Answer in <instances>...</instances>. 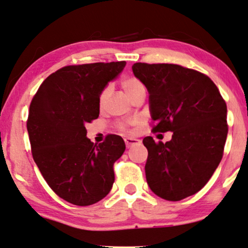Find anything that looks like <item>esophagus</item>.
Listing matches in <instances>:
<instances>
[{
	"instance_id": "34e87169",
	"label": "esophagus",
	"mask_w": 248,
	"mask_h": 248,
	"mask_svg": "<svg viewBox=\"0 0 248 248\" xmlns=\"http://www.w3.org/2000/svg\"><path fill=\"white\" fill-rule=\"evenodd\" d=\"M124 143H126L127 148H130L137 144V143H140V141L137 139H133V137H127V139H124Z\"/></svg>"
}]
</instances>
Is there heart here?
Masks as SVG:
<instances>
[{
    "mask_svg": "<svg viewBox=\"0 0 248 248\" xmlns=\"http://www.w3.org/2000/svg\"><path fill=\"white\" fill-rule=\"evenodd\" d=\"M121 86L130 99H133L135 95L142 93V92H145V86L142 83V80L134 76L124 77L121 79ZM108 95L109 88L107 86V88H104L100 91L99 95H98V104H99L100 107L104 106V104L106 103ZM134 124H136V122H119V124H116V128L121 132H129L130 127L134 126Z\"/></svg>",
    "mask_w": 248,
    "mask_h": 248,
    "instance_id": "obj_1",
    "label": "heart"
}]
</instances>
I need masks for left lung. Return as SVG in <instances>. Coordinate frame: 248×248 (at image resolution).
Wrapping results in <instances>:
<instances>
[{
  "label": "left lung",
  "instance_id": "obj_1",
  "mask_svg": "<svg viewBox=\"0 0 248 248\" xmlns=\"http://www.w3.org/2000/svg\"><path fill=\"white\" fill-rule=\"evenodd\" d=\"M149 91L154 132H172L171 141L143 139L145 177L156 195L180 201L209 181L223 157L228 136L226 104L209 77L170 63L133 65Z\"/></svg>",
  "mask_w": 248,
  "mask_h": 248
}]
</instances>
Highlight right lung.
Segmentation results:
<instances>
[{
	"label": "right lung",
	"instance_id": "add662e5",
	"mask_svg": "<svg viewBox=\"0 0 248 248\" xmlns=\"http://www.w3.org/2000/svg\"><path fill=\"white\" fill-rule=\"evenodd\" d=\"M124 65L126 61L65 65L41 83L30 104L32 156L53 192L69 203H97L114 183L113 165L126 149L124 140L109 134L93 144L85 124L99 116L98 95Z\"/></svg>",
	"mask_w": 248,
	"mask_h": 248
}]
</instances>
